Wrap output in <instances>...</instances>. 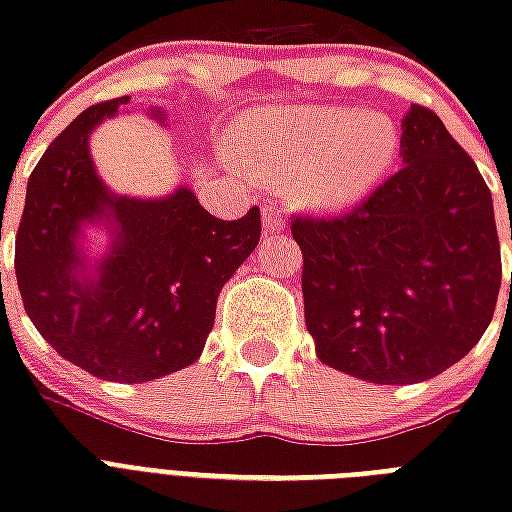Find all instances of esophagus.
I'll return each mask as SVG.
<instances>
[{
	"label": "esophagus",
	"mask_w": 512,
	"mask_h": 512,
	"mask_svg": "<svg viewBox=\"0 0 512 512\" xmlns=\"http://www.w3.org/2000/svg\"><path fill=\"white\" fill-rule=\"evenodd\" d=\"M263 225H265V233L284 231L287 220H284V212H281V207H276V204H265V207H263Z\"/></svg>",
	"instance_id": "34e87169"
}]
</instances>
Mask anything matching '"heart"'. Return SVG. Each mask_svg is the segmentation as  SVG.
I'll use <instances>...</instances> for the list:
<instances>
[{
    "instance_id": "obj_1",
    "label": "heart",
    "mask_w": 512,
    "mask_h": 512,
    "mask_svg": "<svg viewBox=\"0 0 512 512\" xmlns=\"http://www.w3.org/2000/svg\"><path fill=\"white\" fill-rule=\"evenodd\" d=\"M396 130L356 108L295 106L249 114L233 135V154L265 180H295L313 207L361 199L393 159Z\"/></svg>"
}]
</instances>
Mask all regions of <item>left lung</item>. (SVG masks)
Segmentation results:
<instances>
[{"label": "left lung", "mask_w": 512, "mask_h": 512, "mask_svg": "<svg viewBox=\"0 0 512 512\" xmlns=\"http://www.w3.org/2000/svg\"><path fill=\"white\" fill-rule=\"evenodd\" d=\"M401 159L345 215L292 220L316 353L377 385L430 380L468 356L502 281L489 185L430 108L404 116Z\"/></svg>", "instance_id": "obj_1"}]
</instances>
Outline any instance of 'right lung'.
<instances>
[{
    "label": "right lung",
    "instance_id": "add662e5",
    "mask_svg": "<svg viewBox=\"0 0 512 512\" xmlns=\"http://www.w3.org/2000/svg\"><path fill=\"white\" fill-rule=\"evenodd\" d=\"M127 103L87 108L44 151L28 177L15 276L28 319L66 361L100 380L148 382L201 356L220 289L260 241V209L217 220L185 185L162 199L108 191L90 132ZM148 114L164 122L159 108ZM84 224L112 236L98 264L83 255Z\"/></svg>",
    "mask_w": 512,
    "mask_h": 512
}]
</instances>
